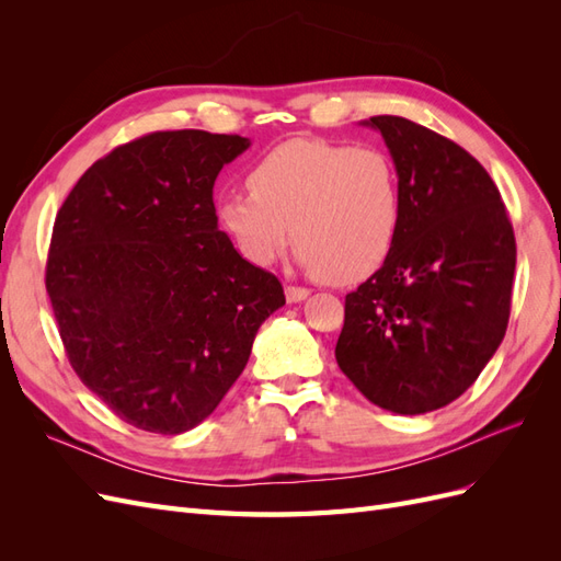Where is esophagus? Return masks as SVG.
<instances>
[{"label":"esophagus","mask_w":561,"mask_h":561,"mask_svg":"<svg viewBox=\"0 0 561 561\" xmlns=\"http://www.w3.org/2000/svg\"><path fill=\"white\" fill-rule=\"evenodd\" d=\"M309 297V290L307 287H297V285H287L285 287V299L290 304H297V301H304Z\"/></svg>","instance_id":"34e87169"}]
</instances>
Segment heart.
Returning <instances> with one entry per match:
<instances>
[{"mask_svg": "<svg viewBox=\"0 0 561 561\" xmlns=\"http://www.w3.org/2000/svg\"><path fill=\"white\" fill-rule=\"evenodd\" d=\"M245 190L215 198V217L243 257L268 266L293 239L295 260L325 280L367 278L402 229V184L381 149L287 140L262 157Z\"/></svg>", "mask_w": 561, "mask_h": 561, "instance_id": "heart-1", "label": "heart"}]
</instances>
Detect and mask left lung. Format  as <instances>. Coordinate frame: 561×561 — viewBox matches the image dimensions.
Instances as JSON below:
<instances>
[{
	"mask_svg": "<svg viewBox=\"0 0 561 561\" xmlns=\"http://www.w3.org/2000/svg\"><path fill=\"white\" fill-rule=\"evenodd\" d=\"M360 124L398 165L404 213L388 260L346 295L336 365L381 410L426 414L470 388L503 342L515 233L463 147L402 116Z\"/></svg>",
	"mask_w": 561,
	"mask_h": 561,
	"instance_id": "left-lung-1",
	"label": "left lung"
}]
</instances>
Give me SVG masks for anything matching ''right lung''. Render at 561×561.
<instances>
[{
    "label": "right lung",
    "instance_id": "right-lung-1",
    "mask_svg": "<svg viewBox=\"0 0 561 561\" xmlns=\"http://www.w3.org/2000/svg\"><path fill=\"white\" fill-rule=\"evenodd\" d=\"M241 135L163 130L95 161L58 210L46 293L79 379L130 426L208 419L285 304L219 231L213 186Z\"/></svg>",
    "mask_w": 561,
    "mask_h": 561
}]
</instances>
